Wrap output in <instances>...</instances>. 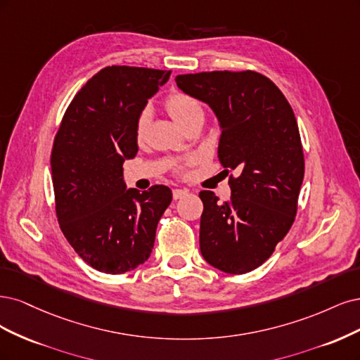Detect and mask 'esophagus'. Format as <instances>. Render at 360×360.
Returning a JSON list of instances; mask_svg holds the SVG:
<instances>
[{"label":"esophagus","mask_w":360,"mask_h":360,"mask_svg":"<svg viewBox=\"0 0 360 360\" xmlns=\"http://www.w3.org/2000/svg\"><path fill=\"white\" fill-rule=\"evenodd\" d=\"M187 194H188V190H185V188H176V190H173V199H175V200L182 199V197H185Z\"/></svg>","instance_id":"obj_1"}]
</instances>
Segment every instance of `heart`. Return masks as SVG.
<instances>
[{
  "mask_svg": "<svg viewBox=\"0 0 360 360\" xmlns=\"http://www.w3.org/2000/svg\"><path fill=\"white\" fill-rule=\"evenodd\" d=\"M166 109L170 113L173 121H175L179 127L184 125L188 120L194 118L195 115L203 113V109L199 101H197L194 97H191L190 94H185V92H179V91L172 92V94L166 98ZM149 120H150V113L148 109L142 110L141 115L137 117L136 127H134V134L137 141H142L145 137Z\"/></svg>",
  "mask_w": 360,
  "mask_h": 360,
  "instance_id": "heart-1",
  "label": "heart"
}]
</instances>
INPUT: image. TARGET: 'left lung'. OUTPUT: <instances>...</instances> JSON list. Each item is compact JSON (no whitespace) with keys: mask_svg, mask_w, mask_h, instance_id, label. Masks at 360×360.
<instances>
[{"mask_svg":"<svg viewBox=\"0 0 360 360\" xmlns=\"http://www.w3.org/2000/svg\"><path fill=\"white\" fill-rule=\"evenodd\" d=\"M176 85L212 109L219 163L239 173L229 181V202L199 194L202 256L226 274H247L295 221L305 163L293 109L271 79L250 70L179 75Z\"/></svg>","mask_w":360,"mask_h":360,"instance_id":"obj_1","label":"left lung"}]
</instances>
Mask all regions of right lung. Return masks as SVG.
<instances>
[{
  "label": "right lung",
  "instance_id": "1",
  "mask_svg": "<svg viewBox=\"0 0 360 360\" xmlns=\"http://www.w3.org/2000/svg\"><path fill=\"white\" fill-rule=\"evenodd\" d=\"M170 72L112 65L80 88L53 142L51 167L58 223L91 268L124 274L145 263L172 202L166 185L127 188L122 165L137 154L134 127Z\"/></svg>",
  "mask_w": 360,
  "mask_h": 360
}]
</instances>
